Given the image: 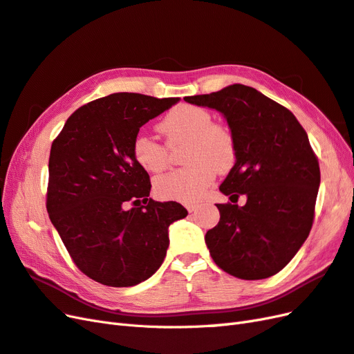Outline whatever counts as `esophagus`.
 Returning a JSON list of instances; mask_svg holds the SVG:
<instances>
[{"instance_id":"34e87169","label":"esophagus","mask_w":354,"mask_h":354,"mask_svg":"<svg viewBox=\"0 0 354 354\" xmlns=\"http://www.w3.org/2000/svg\"><path fill=\"white\" fill-rule=\"evenodd\" d=\"M185 207L188 209V212H196L198 207V203H187Z\"/></svg>"}]
</instances>
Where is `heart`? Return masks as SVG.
Returning a JSON list of instances; mask_svg holds the SVG:
<instances>
[{"label": "heart", "mask_w": 354, "mask_h": 354, "mask_svg": "<svg viewBox=\"0 0 354 354\" xmlns=\"http://www.w3.org/2000/svg\"><path fill=\"white\" fill-rule=\"evenodd\" d=\"M207 109L183 104L170 109L158 124L170 145L187 142L184 163L188 165L160 176L156 189L161 197L193 203L206 194L216 171L225 174L236 163V140L231 130L218 123ZM136 163L151 174L165 170L169 153L165 145L151 136L139 133L133 139Z\"/></svg>", "instance_id": "obj_1"}]
</instances>
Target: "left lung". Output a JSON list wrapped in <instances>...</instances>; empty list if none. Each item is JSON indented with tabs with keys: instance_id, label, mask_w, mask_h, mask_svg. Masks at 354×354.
I'll use <instances>...</instances> for the list:
<instances>
[{
	"instance_id": "8db88e82",
	"label": "left lung",
	"mask_w": 354,
	"mask_h": 354,
	"mask_svg": "<svg viewBox=\"0 0 354 354\" xmlns=\"http://www.w3.org/2000/svg\"><path fill=\"white\" fill-rule=\"evenodd\" d=\"M185 102L216 109L236 140V163L219 191L218 225L206 233L215 264L228 274L274 276L310 234L320 185L319 161L295 115L257 88L231 84ZM247 196V205L236 200Z\"/></svg>"
}]
</instances>
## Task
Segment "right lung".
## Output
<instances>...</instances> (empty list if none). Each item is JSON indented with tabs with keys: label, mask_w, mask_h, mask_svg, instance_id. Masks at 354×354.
I'll return each instance as SVG.
<instances>
[{
	"label": "right lung",
	"mask_w": 354,
	"mask_h": 354,
	"mask_svg": "<svg viewBox=\"0 0 354 354\" xmlns=\"http://www.w3.org/2000/svg\"><path fill=\"white\" fill-rule=\"evenodd\" d=\"M178 102L113 93L78 108L53 140L48 216L75 266L99 283L149 279L165 261L170 224L188 215L176 201L148 198L149 176L132 151L139 129Z\"/></svg>",
	"instance_id": "obj_1"
}]
</instances>
